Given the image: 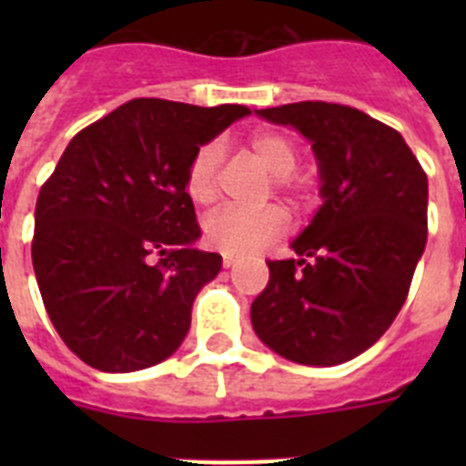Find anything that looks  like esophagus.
<instances>
[{"label":"esophagus","instance_id":"esophagus-1","mask_svg":"<svg viewBox=\"0 0 466 466\" xmlns=\"http://www.w3.org/2000/svg\"><path fill=\"white\" fill-rule=\"evenodd\" d=\"M222 263H225V268H232L234 263H237V256H234V254H222Z\"/></svg>","mask_w":466,"mask_h":466}]
</instances>
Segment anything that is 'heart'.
Here are the masks:
<instances>
[{
	"mask_svg": "<svg viewBox=\"0 0 466 466\" xmlns=\"http://www.w3.org/2000/svg\"><path fill=\"white\" fill-rule=\"evenodd\" d=\"M251 149L261 157L266 167L276 174L278 188L299 196L305 188L298 167V147L295 142L276 130H263L248 140ZM222 159L219 142H205L196 149L186 168V193L193 203L208 205L218 196V168ZM290 227V215L280 205L266 208H237L227 205L205 219V239L225 254H251L270 241L280 239Z\"/></svg>",
	"mask_w": 466,
	"mask_h": 466,
	"instance_id": "1",
	"label": "heart"
}]
</instances>
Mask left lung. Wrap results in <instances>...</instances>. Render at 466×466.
Listing matches in <instances>:
<instances>
[{"label": "left lung", "mask_w": 466, "mask_h": 466, "mask_svg": "<svg viewBox=\"0 0 466 466\" xmlns=\"http://www.w3.org/2000/svg\"><path fill=\"white\" fill-rule=\"evenodd\" d=\"M311 142L321 176L298 258L268 261L251 305L256 336L299 365H340L380 340L428 239V176L394 127L350 106L299 101L256 111Z\"/></svg>", "instance_id": "8db88e82"}]
</instances>
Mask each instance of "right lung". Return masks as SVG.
<instances>
[{
  "label": "right lung",
  "instance_id": "right-lung-1",
  "mask_svg": "<svg viewBox=\"0 0 466 466\" xmlns=\"http://www.w3.org/2000/svg\"><path fill=\"white\" fill-rule=\"evenodd\" d=\"M248 113L133 98L62 152L38 193L31 256L47 317L86 365L135 372L181 346L193 299L222 268L193 247L186 168Z\"/></svg>",
  "mask_w": 466,
  "mask_h": 466
}]
</instances>
